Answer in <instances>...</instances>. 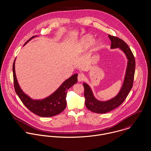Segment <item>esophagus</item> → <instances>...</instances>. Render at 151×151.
I'll use <instances>...</instances> for the list:
<instances>
[{
	"instance_id": "1",
	"label": "esophagus",
	"mask_w": 151,
	"mask_h": 151,
	"mask_svg": "<svg viewBox=\"0 0 151 151\" xmlns=\"http://www.w3.org/2000/svg\"><path fill=\"white\" fill-rule=\"evenodd\" d=\"M85 79V76L82 73H80L78 75V82H81Z\"/></svg>"
}]
</instances>
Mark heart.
<instances>
[{
    "label": "heart",
    "instance_id": "obj_1",
    "mask_svg": "<svg viewBox=\"0 0 151 151\" xmlns=\"http://www.w3.org/2000/svg\"><path fill=\"white\" fill-rule=\"evenodd\" d=\"M94 38L90 35L86 36L82 38L81 41L80 43V48L82 51H86L88 50L94 43Z\"/></svg>",
    "mask_w": 151,
    "mask_h": 151
}]
</instances>
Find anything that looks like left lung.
Masks as SVG:
<instances>
[{
  "label": "left lung",
  "mask_w": 151,
  "mask_h": 151,
  "mask_svg": "<svg viewBox=\"0 0 151 151\" xmlns=\"http://www.w3.org/2000/svg\"><path fill=\"white\" fill-rule=\"evenodd\" d=\"M111 41V48H119L126 55L128 59L127 67L122 87L117 96L106 101H100L96 100L93 96L89 86L83 83L84 96L85 99V106L88 110L98 114H104L110 112L123 103L132 88L136 67L134 56L127 44L121 39L109 35Z\"/></svg>",
  "instance_id": "1"
}]
</instances>
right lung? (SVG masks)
<instances>
[{"instance_id":"add662e5","label":"right lung","mask_w":151,"mask_h":151,"mask_svg":"<svg viewBox=\"0 0 151 151\" xmlns=\"http://www.w3.org/2000/svg\"><path fill=\"white\" fill-rule=\"evenodd\" d=\"M36 36L32 37L24 44ZM15 60L13 65V79L15 91L22 103L33 113L41 117H51L61 113L66 107V97L68 90L77 82V74L71 76L60 86L51 95L42 100H33L25 95L20 88L15 72Z\"/></svg>"}]
</instances>
